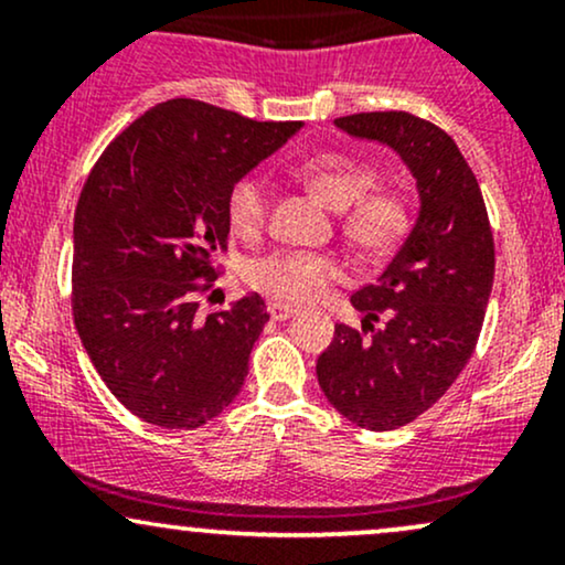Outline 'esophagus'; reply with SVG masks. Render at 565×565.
Listing matches in <instances>:
<instances>
[{"label": "esophagus", "mask_w": 565, "mask_h": 565, "mask_svg": "<svg viewBox=\"0 0 565 565\" xmlns=\"http://www.w3.org/2000/svg\"><path fill=\"white\" fill-rule=\"evenodd\" d=\"M268 313H270V319H274V321H287L297 313V308H295V305H287V302H270Z\"/></svg>", "instance_id": "esophagus-1"}]
</instances>
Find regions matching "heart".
Segmentation results:
<instances>
[{
    "label": "heart",
    "instance_id": "1",
    "mask_svg": "<svg viewBox=\"0 0 565 565\" xmlns=\"http://www.w3.org/2000/svg\"><path fill=\"white\" fill-rule=\"evenodd\" d=\"M297 178L313 188L329 206L340 210V231L361 255L385 257L412 228V204L395 185L377 183L366 161L340 151H319L295 167ZM225 217L233 233L260 236L270 217V185L263 174L246 172L225 193ZM342 276L334 255L310 249H276L246 265L252 287L284 302H308Z\"/></svg>",
    "mask_w": 565,
    "mask_h": 565
}]
</instances>
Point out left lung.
<instances>
[{"mask_svg": "<svg viewBox=\"0 0 565 565\" xmlns=\"http://www.w3.org/2000/svg\"><path fill=\"white\" fill-rule=\"evenodd\" d=\"M337 127L395 148L423 196L417 223L382 276L350 297L364 327L337 323L316 364L342 417L395 430L438 404L476 353L494 281V236L476 174L433 121L369 111L340 116Z\"/></svg>", "mask_w": 565, "mask_h": 565, "instance_id": "obj_1", "label": "left lung"}]
</instances>
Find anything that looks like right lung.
Listing matches in <instances>:
<instances>
[{
    "mask_svg": "<svg viewBox=\"0 0 565 565\" xmlns=\"http://www.w3.org/2000/svg\"><path fill=\"white\" fill-rule=\"evenodd\" d=\"M300 121H255L174 97L121 129L74 212L71 310L89 361L142 423L193 430L242 391L260 295L199 316L228 249L225 193Z\"/></svg>",
    "mask_w": 565,
    "mask_h": 565,
    "instance_id": "right-lung-1",
    "label": "right lung"
}]
</instances>
